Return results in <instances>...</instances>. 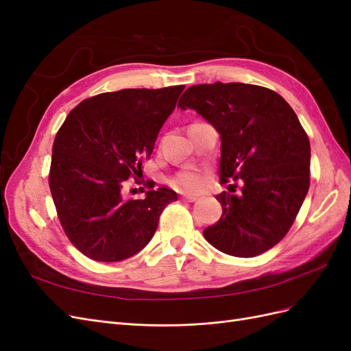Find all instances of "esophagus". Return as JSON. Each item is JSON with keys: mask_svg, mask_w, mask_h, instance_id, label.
<instances>
[{"mask_svg": "<svg viewBox=\"0 0 351 351\" xmlns=\"http://www.w3.org/2000/svg\"><path fill=\"white\" fill-rule=\"evenodd\" d=\"M182 199L186 200V202H195V200H197V197H196V196H192V195H183Z\"/></svg>", "mask_w": 351, "mask_h": 351, "instance_id": "34e87169", "label": "esophagus"}]
</instances>
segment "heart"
<instances>
[{"label":"heart","instance_id":"obj_1","mask_svg":"<svg viewBox=\"0 0 351 351\" xmlns=\"http://www.w3.org/2000/svg\"><path fill=\"white\" fill-rule=\"evenodd\" d=\"M205 174L199 171V169H186V171L178 173L173 180L171 184L182 190V192L186 193H192V192H199V190L205 186Z\"/></svg>","mask_w":351,"mask_h":351}]
</instances>
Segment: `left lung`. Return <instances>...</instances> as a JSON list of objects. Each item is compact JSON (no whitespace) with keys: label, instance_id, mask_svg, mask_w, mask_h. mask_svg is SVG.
Instances as JSON below:
<instances>
[{"label":"left lung","instance_id":"8db88e82","mask_svg":"<svg viewBox=\"0 0 351 351\" xmlns=\"http://www.w3.org/2000/svg\"><path fill=\"white\" fill-rule=\"evenodd\" d=\"M178 107L219 133L221 183L241 182L239 195H217L222 215L205 239L237 258L269 250L291 228L311 186V143L295 112L268 88L221 82L190 86Z\"/></svg>","mask_w":351,"mask_h":351}]
</instances>
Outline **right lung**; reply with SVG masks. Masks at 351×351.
Here are the masks:
<instances>
[{"label":"right lung","mask_w":351,"mask_h":351,"mask_svg":"<svg viewBox=\"0 0 351 351\" xmlns=\"http://www.w3.org/2000/svg\"><path fill=\"white\" fill-rule=\"evenodd\" d=\"M184 86L121 89L82 101L52 145L49 189L66 236L84 256L120 262L155 234L171 189L147 184L145 199H127L124 184L142 174L162 124Z\"/></svg>","instance_id":"1"}]
</instances>
